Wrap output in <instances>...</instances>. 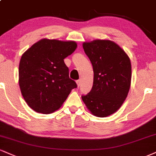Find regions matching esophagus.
<instances>
[{
    "label": "esophagus",
    "instance_id": "1",
    "mask_svg": "<svg viewBox=\"0 0 156 156\" xmlns=\"http://www.w3.org/2000/svg\"><path fill=\"white\" fill-rule=\"evenodd\" d=\"M76 83H77V86H78V87H79L80 85V80H76Z\"/></svg>",
    "mask_w": 156,
    "mask_h": 156
}]
</instances>
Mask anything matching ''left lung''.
<instances>
[{
  "mask_svg": "<svg viewBox=\"0 0 156 156\" xmlns=\"http://www.w3.org/2000/svg\"><path fill=\"white\" fill-rule=\"evenodd\" d=\"M93 66L92 89L81 98L94 115L107 117L117 111L128 95L132 65L126 52L115 42L94 40L83 44Z\"/></svg>",
  "mask_w": 156,
  "mask_h": 156,
  "instance_id": "left-lung-1",
  "label": "left lung"
}]
</instances>
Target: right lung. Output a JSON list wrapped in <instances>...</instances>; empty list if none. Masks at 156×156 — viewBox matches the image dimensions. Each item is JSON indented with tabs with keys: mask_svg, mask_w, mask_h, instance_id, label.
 Masks as SVG:
<instances>
[{
	"mask_svg": "<svg viewBox=\"0 0 156 156\" xmlns=\"http://www.w3.org/2000/svg\"><path fill=\"white\" fill-rule=\"evenodd\" d=\"M76 48L75 41L44 38L22 54L19 85L25 102L35 112L49 114L58 110L77 87L64 62Z\"/></svg>",
	"mask_w": 156,
	"mask_h": 156,
	"instance_id": "right-lung-1",
	"label": "right lung"
}]
</instances>
